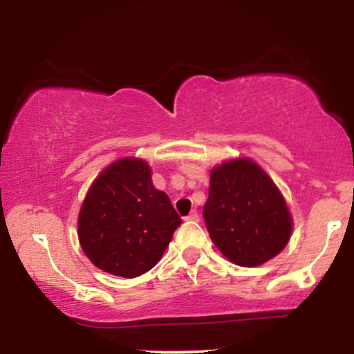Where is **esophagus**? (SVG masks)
<instances>
[{
  "mask_svg": "<svg viewBox=\"0 0 354 354\" xmlns=\"http://www.w3.org/2000/svg\"><path fill=\"white\" fill-rule=\"evenodd\" d=\"M185 219L186 221H200V214H198V211L194 209V211H191V213Z\"/></svg>",
  "mask_w": 354,
  "mask_h": 354,
  "instance_id": "1",
  "label": "esophagus"
}]
</instances>
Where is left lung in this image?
I'll list each match as a JSON object with an SVG mask.
<instances>
[{"label": "left lung", "instance_id": "8db88e82", "mask_svg": "<svg viewBox=\"0 0 354 354\" xmlns=\"http://www.w3.org/2000/svg\"><path fill=\"white\" fill-rule=\"evenodd\" d=\"M203 218L218 250L239 266L263 265L291 236L281 193L251 160L228 161L211 171Z\"/></svg>", "mask_w": 354, "mask_h": 354}]
</instances>
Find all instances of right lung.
Instances as JSON below:
<instances>
[{
    "label": "right lung",
    "mask_w": 354,
    "mask_h": 354,
    "mask_svg": "<svg viewBox=\"0 0 354 354\" xmlns=\"http://www.w3.org/2000/svg\"><path fill=\"white\" fill-rule=\"evenodd\" d=\"M181 225L145 161L124 158L96 178L78 218L83 251L106 273L136 278L156 265Z\"/></svg>",
    "instance_id": "add662e5"
}]
</instances>
